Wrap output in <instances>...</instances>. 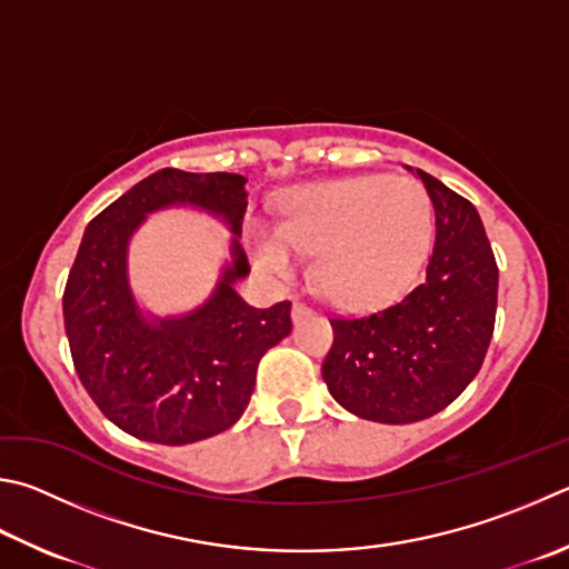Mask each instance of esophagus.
<instances>
[{"instance_id": "obj_1", "label": "esophagus", "mask_w": 569, "mask_h": 569, "mask_svg": "<svg viewBox=\"0 0 569 569\" xmlns=\"http://www.w3.org/2000/svg\"><path fill=\"white\" fill-rule=\"evenodd\" d=\"M313 313V308H308L306 303H301V301H296L293 303V308H291V318H293V323H301V320H306L308 316Z\"/></svg>"}]
</instances>
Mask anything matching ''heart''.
Wrapping results in <instances>:
<instances>
[{
  "mask_svg": "<svg viewBox=\"0 0 569 569\" xmlns=\"http://www.w3.org/2000/svg\"><path fill=\"white\" fill-rule=\"evenodd\" d=\"M432 241V203L418 181L360 177L318 183L283 203L278 233L256 246L268 273H286L293 251H318L316 273L330 298L378 306L406 291Z\"/></svg>",
  "mask_w": 569,
  "mask_h": 569,
  "instance_id": "heart-1",
  "label": "heart"
}]
</instances>
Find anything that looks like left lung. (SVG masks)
Wrapping results in <instances>:
<instances>
[{
  "mask_svg": "<svg viewBox=\"0 0 569 569\" xmlns=\"http://www.w3.org/2000/svg\"><path fill=\"white\" fill-rule=\"evenodd\" d=\"M436 209L422 281L380 311L330 318L323 380L358 418L406 426L436 416L470 386L498 311V263L475 206L416 171Z\"/></svg>",
  "mask_w": 569,
  "mask_h": 569,
  "instance_id": "1",
  "label": "left lung"
}]
</instances>
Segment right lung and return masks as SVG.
<instances>
[{
  "label": "right lung",
  "mask_w": 569,
  "mask_h": 569,
  "mask_svg": "<svg viewBox=\"0 0 569 569\" xmlns=\"http://www.w3.org/2000/svg\"><path fill=\"white\" fill-rule=\"evenodd\" d=\"M241 173L161 169L91 219L64 288V328L77 376L99 410L129 436L159 446L219 436L243 416L258 360L291 333V303L253 308L233 283L249 276L239 239L203 306L143 316L129 286V241L147 213L193 206L241 236Z\"/></svg>",
  "instance_id": "add662e5"
}]
</instances>
